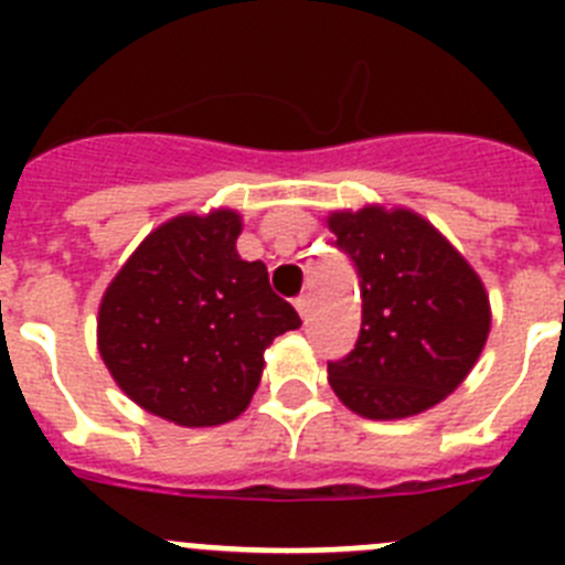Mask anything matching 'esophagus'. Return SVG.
I'll return each mask as SVG.
<instances>
[{
    "instance_id": "1",
    "label": "esophagus",
    "mask_w": 565,
    "mask_h": 565,
    "mask_svg": "<svg viewBox=\"0 0 565 565\" xmlns=\"http://www.w3.org/2000/svg\"><path fill=\"white\" fill-rule=\"evenodd\" d=\"M294 306H297L299 317L306 319L308 311H311V299H308V294H302V297H297V302H294Z\"/></svg>"
}]
</instances>
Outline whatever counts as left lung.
<instances>
[{
	"mask_svg": "<svg viewBox=\"0 0 565 565\" xmlns=\"http://www.w3.org/2000/svg\"><path fill=\"white\" fill-rule=\"evenodd\" d=\"M337 246L356 266L362 331L328 364L339 402L362 418L418 416L476 367L492 311L476 268L422 214L402 206L328 214Z\"/></svg>",
	"mask_w": 565,
	"mask_h": 565,
	"instance_id": "left-lung-1",
	"label": "left lung"
}]
</instances>
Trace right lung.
<instances>
[{
	"label": "right lung",
	"instance_id": "1",
	"mask_svg": "<svg viewBox=\"0 0 565 565\" xmlns=\"http://www.w3.org/2000/svg\"><path fill=\"white\" fill-rule=\"evenodd\" d=\"M234 209L178 214L141 239L98 306V353L141 411L217 427L246 411L268 344L302 319L237 254Z\"/></svg>",
	"mask_w": 565,
	"mask_h": 565
}]
</instances>
